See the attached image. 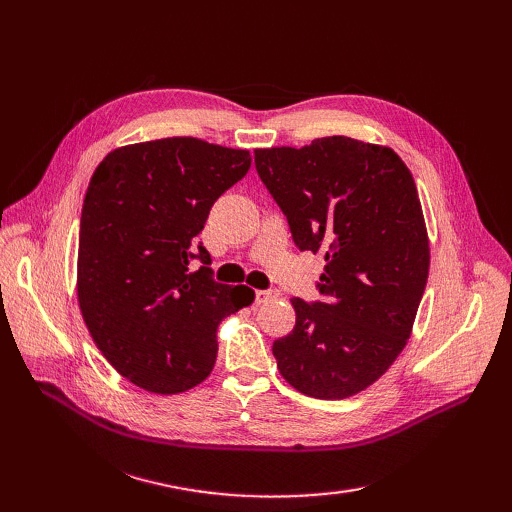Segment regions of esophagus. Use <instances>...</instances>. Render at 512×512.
<instances>
[{
	"label": "esophagus",
	"instance_id": "1",
	"mask_svg": "<svg viewBox=\"0 0 512 512\" xmlns=\"http://www.w3.org/2000/svg\"><path fill=\"white\" fill-rule=\"evenodd\" d=\"M277 297H280V292H277L275 288H269V290H256V292H254V301H256V305L269 303V301H273V299H277Z\"/></svg>",
	"mask_w": 512,
	"mask_h": 512
}]
</instances>
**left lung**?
Masks as SVG:
<instances>
[{
    "mask_svg": "<svg viewBox=\"0 0 512 512\" xmlns=\"http://www.w3.org/2000/svg\"><path fill=\"white\" fill-rule=\"evenodd\" d=\"M258 177L294 245L322 252L320 297H294V329L273 344L277 369L307 397L346 399L404 350L429 273L421 200L389 147L348 136L256 149Z\"/></svg>",
    "mask_w": 512,
    "mask_h": 512,
    "instance_id": "8db88e82",
    "label": "left lung"
}]
</instances>
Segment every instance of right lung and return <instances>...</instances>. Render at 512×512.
Wrapping results in <instances>:
<instances>
[{"label":"right lung","instance_id":"obj_1","mask_svg":"<svg viewBox=\"0 0 512 512\" xmlns=\"http://www.w3.org/2000/svg\"><path fill=\"white\" fill-rule=\"evenodd\" d=\"M250 166V151L175 136L111 151L89 181L79 305L106 361L145 391L203 382L218 324L254 301L252 288L215 282L209 252L196 247L213 203Z\"/></svg>","mask_w":512,"mask_h":512}]
</instances>
